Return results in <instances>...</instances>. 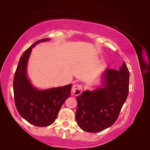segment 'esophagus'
Instances as JSON below:
<instances>
[{"mask_svg":"<svg viewBox=\"0 0 150 150\" xmlns=\"http://www.w3.org/2000/svg\"><path fill=\"white\" fill-rule=\"evenodd\" d=\"M82 91V86L79 84H76V85H74L72 87L71 92L75 96H78L80 95Z\"/></svg>","mask_w":150,"mask_h":150,"instance_id":"34e87169","label":"esophagus"}]
</instances>
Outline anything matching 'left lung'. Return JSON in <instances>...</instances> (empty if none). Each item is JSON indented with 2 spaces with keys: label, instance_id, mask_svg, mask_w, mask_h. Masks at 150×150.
I'll use <instances>...</instances> for the list:
<instances>
[{
  "label": "left lung",
  "instance_id": "8db88e82",
  "mask_svg": "<svg viewBox=\"0 0 150 150\" xmlns=\"http://www.w3.org/2000/svg\"><path fill=\"white\" fill-rule=\"evenodd\" d=\"M101 77L100 87L76 97L75 119L84 131L98 132L111 126L128 97L130 73L125 62L119 70H105Z\"/></svg>",
  "mask_w": 150,
  "mask_h": 150
}]
</instances>
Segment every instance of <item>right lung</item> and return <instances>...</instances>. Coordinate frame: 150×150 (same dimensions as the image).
Returning a JSON list of instances; mask_svg holds the SVG:
<instances>
[{
	"instance_id": "right-lung-1",
	"label": "right lung",
	"mask_w": 150,
	"mask_h": 150,
	"mask_svg": "<svg viewBox=\"0 0 150 150\" xmlns=\"http://www.w3.org/2000/svg\"><path fill=\"white\" fill-rule=\"evenodd\" d=\"M50 39L35 42L22 55L13 80V92L17 110L24 119L38 127L51 125L56 119L64 101L70 97L72 85L39 89L27 76V65L34 46Z\"/></svg>"
}]
</instances>
